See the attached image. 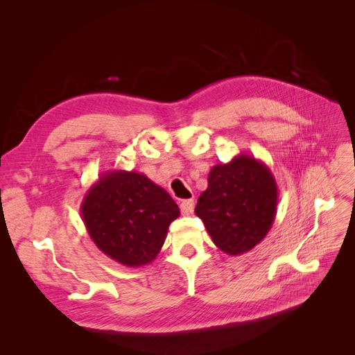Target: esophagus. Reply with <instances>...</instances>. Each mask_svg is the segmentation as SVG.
Wrapping results in <instances>:
<instances>
[{
  "label": "esophagus",
  "mask_w": 355,
  "mask_h": 355,
  "mask_svg": "<svg viewBox=\"0 0 355 355\" xmlns=\"http://www.w3.org/2000/svg\"><path fill=\"white\" fill-rule=\"evenodd\" d=\"M180 211L184 216H189L194 211V200H185L180 202Z\"/></svg>",
  "instance_id": "obj_1"
}]
</instances>
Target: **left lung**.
I'll return each instance as SVG.
<instances>
[{"instance_id": "obj_1", "label": "left lung", "mask_w": 355, "mask_h": 355, "mask_svg": "<svg viewBox=\"0 0 355 355\" xmlns=\"http://www.w3.org/2000/svg\"><path fill=\"white\" fill-rule=\"evenodd\" d=\"M277 204V182L270 167L253 155L239 154L227 164L213 166L196 214L223 253L240 256L270 232Z\"/></svg>"}]
</instances>
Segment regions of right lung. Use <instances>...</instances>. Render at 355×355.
<instances>
[{"label":"right lung","mask_w":355,"mask_h":355,"mask_svg":"<svg viewBox=\"0 0 355 355\" xmlns=\"http://www.w3.org/2000/svg\"><path fill=\"white\" fill-rule=\"evenodd\" d=\"M81 218L98 249L118 263H151L179 218L168 192L137 171L108 170L87 189Z\"/></svg>","instance_id":"right-lung-1"}]
</instances>
